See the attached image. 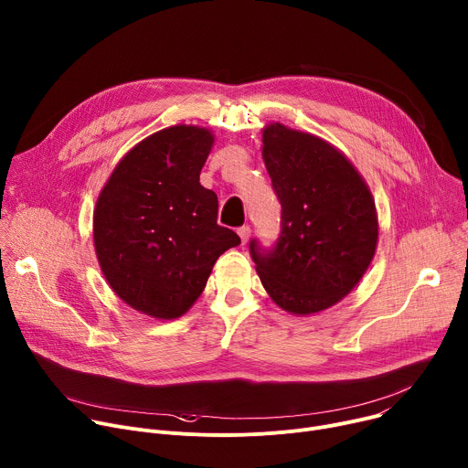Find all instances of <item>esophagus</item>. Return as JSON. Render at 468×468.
<instances>
[{"label":"esophagus","mask_w":468,"mask_h":468,"mask_svg":"<svg viewBox=\"0 0 468 468\" xmlns=\"http://www.w3.org/2000/svg\"><path fill=\"white\" fill-rule=\"evenodd\" d=\"M238 236H239L241 243H247V241H249V236H250V227H247V225L239 227V229H238Z\"/></svg>","instance_id":"esophagus-1"}]
</instances>
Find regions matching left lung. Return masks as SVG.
I'll return each instance as SVG.
<instances>
[{
	"label": "left lung",
	"instance_id": "8db88e82",
	"mask_svg": "<svg viewBox=\"0 0 468 468\" xmlns=\"http://www.w3.org/2000/svg\"><path fill=\"white\" fill-rule=\"evenodd\" d=\"M262 155L281 202L273 247L249 241L256 271L288 313L313 314L347 295L378 245L372 193L344 154L324 139L270 124Z\"/></svg>",
	"mask_w": 468,
	"mask_h": 468
}]
</instances>
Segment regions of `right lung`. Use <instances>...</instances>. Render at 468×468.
<instances>
[{"label": "right lung", "mask_w": 468, "mask_h": 468, "mask_svg": "<svg viewBox=\"0 0 468 468\" xmlns=\"http://www.w3.org/2000/svg\"><path fill=\"white\" fill-rule=\"evenodd\" d=\"M212 133L173 126L133 146L103 186L94 247L113 292L143 314L173 320L202 293L239 236L218 225V195L198 176Z\"/></svg>", "instance_id": "add662e5"}]
</instances>
